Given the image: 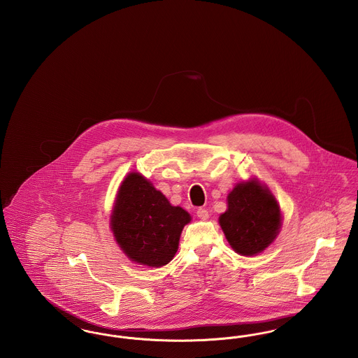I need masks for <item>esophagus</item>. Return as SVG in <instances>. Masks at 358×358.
<instances>
[{"instance_id": "34e87169", "label": "esophagus", "mask_w": 358, "mask_h": 358, "mask_svg": "<svg viewBox=\"0 0 358 358\" xmlns=\"http://www.w3.org/2000/svg\"><path fill=\"white\" fill-rule=\"evenodd\" d=\"M197 216H199L200 219H203V220H206V219L209 217V213H208V210H206L205 208H199V209H197Z\"/></svg>"}]
</instances>
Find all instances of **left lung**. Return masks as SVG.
Returning <instances> with one entry per match:
<instances>
[{
    "instance_id": "obj_1",
    "label": "left lung",
    "mask_w": 358,
    "mask_h": 358,
    "mask_svg": "<svg viewBox=\"0 0 358 358\" xmlns=\"http://www.w3.org/2000/svg\"><path fill=\"white\" fill-rule=\"evenodd\" d=\"M227 200L228 209L219 222L234 251L243 256L264 251L282 225L280 208L273 193L254 178L238 184Z\"/></svg>"
}]
</instances>
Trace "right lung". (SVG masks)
<instances>
[{"label": "right lung", "instance_id": "obj_1", "mask_svg": "<svg viewBox=\"0 0 358 358\" xmlns=\"http://www.w3.org/2000/svg\"><path fill=\"white\" fill-rule=\"evenodd\" d=\"M190 215L168 199L139 173L122 182L111 213V229L130 260L149 267L168 264L178 250Z\"/></svg>", "mask_w": 358, "mask_h": 358}]
</instances>
